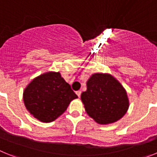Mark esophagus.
<instances>
[{
  "mask_svg": "<svg viewBox=\"0 0 157 157\" xmlns=\"http://www.w3.org/2000/svg\"><path fill=\"white\" fill-rule=\"evenodd\" d=\"M81 91L78 90V91H76V94H77V96L78 97V98H80V96H81Z\"/></svg>",
  "mask_w": 157,
  "mask_h": 157,
  "instance_id": "1",
  "label": "esophagus"
}]
</instances>
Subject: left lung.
Masks as SVG:
<instances>
[{"mask_svg": "<svg viewBox=\"0 0 157 157\" xmlns=\"http://www.w3.org/2000/svg\"><path fill=\"white\" fill-rule=\"evenodd\" d=\"M81 100L90 117L98 124L107 125L127 113L129 99L124 87L112 75L95 73L86 82Z\"/></svg>", "mask_w": 157, "mask_h": 157, "instance_id": "left-lung-1", "label": "left lung"}]
</instances>
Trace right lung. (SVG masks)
Wrapping results in <instances>:
<instances>
[{"instance_id": "obj_1", "label": "right lung", "mask_w": 157, "mask_h": 157, "mask_svg": "<svg viewBox=\"0 0 157 157\" xmlns=\"http://www.w3.org/2000/svg\"><path fill=\"white\" fill-rule=\"evenodd\" d=\"M23 98L30 115L43 123H50L61 116L78 96L59 72L48 71L29 83Z\"/></svg>"}]
</instances>
